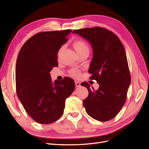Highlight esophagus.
<instances>
[{"label": "esophagus", "mask_w": 149, "mask_h": 149, "mask_svg": "<svg viewBox=\"0 0 149 149\" xmlns=\"http://www.w3.org/2000/svg\"><path fill=\"white\" fill-rule=\"evenodd\" d=\"M75 85H76V87H79L80 86H81V84H80L79 82L76 81H75Z\"/></svg>", "instance_id": "34e87169"}]
</instances>
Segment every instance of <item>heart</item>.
Returning <instances> with one entry per match:
<instances>
[{"mask_svg":"<svg viewBox=\"0 0 149 149\" xmlns=\"http://www.w3.org/2000/svg\"><path fill=\"white\" fill-rule=\"evenodd\" d=\"M73 47L76 52H77L79 55H81V54L86 53V52H89V47L88 44L83 40H75L73 42ZM62 48L60 49L59 52H61ZM70 74L75 78H78L80 76V71L78 69H72L70 71Z\"/></svg>","mask_w":149,"mask_h":149,"instance_id":"heart-1","label":"heart"}]
</instances>
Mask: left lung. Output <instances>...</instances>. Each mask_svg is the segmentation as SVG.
<instances>
[{"instance_id":"1","label":"left lung","mask_w":149,"mask_h":149,"mask_svg":"<svg viewBox=\"0 0 149 149\" xmlns=\"http://www.w3.org/2000/svg\"><path fill=\"white\" fill-rule=\"evenodd\" d=\"M73 33L91 43L93 57L88 72L92 74L90 79H95L100 84L98 89L93 91L88 83L81 84L89 92L83 106L87 114L93 119L109 120L124 106L130 84L123 45L113 32L100 26L75 30Z\"/></svg>"}]
</instances>
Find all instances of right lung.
<instances>
[{"label": "right lung", "mask_w": 149, "mask_h": 149, "mask_svg": "<svg viewBox=\"0 0 149 149\" xmlns=\"http://www.w3.org/2000/svg\"><path fill=\"white\" fill-rule=\"evenodd\" d=\"M71 30L40 32L21 48L15 66L17 96L28 114L37 123L51 124L63 113L65 100L75 88L66 77L52 81L50 73L58 66L57 54Z\"/></svg>", "instance_id": "right-lung-1"}]
</instances>
